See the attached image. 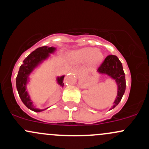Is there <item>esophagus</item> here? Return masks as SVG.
Masks as SVG:
<instances>
[{"instance_id": "34e87169", "label": "esophagus", "mask_w": 149, "mask_h": 149, "mask_svg": "<svg viewBox=\"0 0 149 149\" xmlns=\"http://www.w3.org/2000/svg\"><path fill=\"white\" fill-rule=\"evenodd\" d=\"M75 71H76V72H77V71H78V70H75Z\"/></svg>"}]
</instances>
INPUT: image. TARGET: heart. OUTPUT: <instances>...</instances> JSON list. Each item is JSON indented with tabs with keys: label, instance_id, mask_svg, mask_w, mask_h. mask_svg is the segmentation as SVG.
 <instances>
[{
	"label": "heart",
	"instance_id": "heart-1",
	"mask_svg": "<svg viewBox=\"0 0 149 149\" xmlns=\"http://www.w3.org/2000/svg\"><path fill=\"white\" fill-rule=\"evenodd\" d=\"M73 57L77 61L82 63L91 60V65L95 66L101 62L103 56L101 51L97 48H85L74 53Z\"/></svg>",
	"mask_w": 149,
	"mask_h": 149
}]
</instances>
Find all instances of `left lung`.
I'll return each mask as SVG.
<instances>
[{
    "instance_id": "obj_1",
    "label": "left lung",
    "mask_w": 149,
    "mask_h": 149,
    "mask_svg": "<svg viewBox=\"0 0 149 149\" xmlns=\"http://www.w3.org/2000/svg\"><path fill=\"white\" fill-rule=\"evenodd\" d=\"M97 71L99 73L106 74L116 81L118 86V93L111 109H114L119 103L126 91V79L121 62L116 56L109 55L105 58Z\"/></svg>"
}]
</instances>
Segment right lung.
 Returning a JSON list of instances; mask_svg holds the SVG:
<instances>
[{"instance_id":"add662e5","label":"right lung","mask_w":149,"mask_h":149,"mask_svg":"<svg viewBox=\"0 0 149 149\" xmlns=\"http://www.w3.org/2000/svg\"><path fill=\"white\" fill-rule=\"evenodd\" d=\"M56 48L54 47L43 46L38 48L25 58L23 64L20 67L16 77V88L22 102L24 103L28 109L35 112H40L46 109H37L33 104V101H31L29 93L26 91V85L29 82V75L37 66L43 63V61L49 57L50 54H54ZM63 79L64 76H62L61 77H58L56 79L58 84L62 87L63 86Z\"/></svg>"}]
</instances>
